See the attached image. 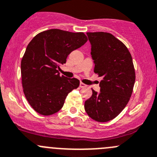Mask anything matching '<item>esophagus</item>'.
Here are the masks:
<instances>
[{"mask_svg":"<svg viewBox=\"0 0 157 157\" xmlns=\"http://www.w3.org/2000/svg\"><path fill=\"white\" fill-rule=\"evenodd\" d=\"M79 86H80V87H81V88H85V87H86V85H85L84 83H82V82H80Z\"/></svg>","mask_w":157,"mask_h":157,"instance_id":"1","label":"esophagus"}]
</instances>
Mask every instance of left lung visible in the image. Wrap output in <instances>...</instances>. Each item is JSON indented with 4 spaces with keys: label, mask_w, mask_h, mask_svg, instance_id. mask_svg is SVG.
<instances>
[{
    "label": "left lung",
    "mask_w": 157,
    "mask_h": 157,
    "mask_svg": "<svg viewBox=\"0 0 157 157\" xmlns=\"http://www.w3.org/2000/svg\"><path fill=\"white\" fill-rule=\"evenodd\" d=\"M94 71L102 77L100 91L85 102V110L97 122H108L126 107L132 92L136 75L132 59L122 41L106 32H87Z\"/></svg>",
    "instance_id": "8db88e82"
}]
</instances>
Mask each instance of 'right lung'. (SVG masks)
<instances>
[{"instance_id":"right-lung-1","label":"right lung","mask_w":157,"mask_h":157,"mask_svg":"<svg viewBox=\"0 0 157 157\" xmlns=\"http://www.w3.org/2000/svg\"><path fill=\"white\" fill-rule=\"evenodd\" d=\"M84 33L50 29L39 33L27 46L21 64L22 86L28 102L43 116L62 108L68 94L79 80L60 75V66L72 51L87 41Z\"/></svg>"}]
</instances>
